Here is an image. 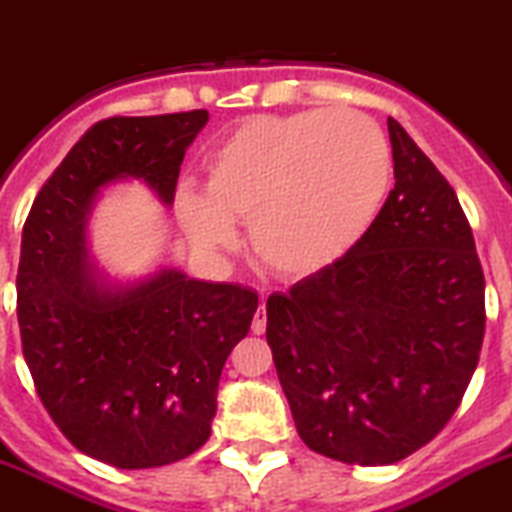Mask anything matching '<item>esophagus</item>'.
Here are the masks:
<instances>
[{
	"instance_id": "esophagus-1",
	"label": "esophagus",
	"mask_w": 512,
	"mask_h": 512,
	"mask_svg": "<svg viewBox=\"0 0 512 512\" xmlns=\"http://www.w3.org/2000/svg\"><path fill=\"white\" fill-rule=\"evenodd\" d=\"M265 326H267V310L265 305H260V308L255 310V318H252V333H265Z\"/></svg>"
}]
</instances>
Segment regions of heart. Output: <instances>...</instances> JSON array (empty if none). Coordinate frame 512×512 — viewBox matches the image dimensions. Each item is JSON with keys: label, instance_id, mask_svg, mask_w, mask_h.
I'll list each match as a JSON object with an SVG mask.
<instances>
[{"label": "heart", "instance_id": "1", "mask_svg": "<svg viewBox=\"0 0 512 512\" xmlns=\"http://www.w3.org/2000/svg\"><path fill=\"white\" fill-rule=\"evenodd\" d=\"M384 133L361 113L305 111L234 128L209 151L204 189L181 191L176 214L207 252L250 242L265 267L305 280L341 262L381 214L391 186Z\"/></svg>", "mask_w": 512, "mask_h": 512}]
</instances>
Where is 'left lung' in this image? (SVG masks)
Masks as SVG:
<instances>
[{
  "instance_id": "8db88e82",
  "label": "left lung",
  "mask_w": 512,
  "mask_h": 512,
  "mask_svg": "<svg viewBox=\"0 0 512 512\" xmlns=\"http://www.w3.org/2000/svg\"><path fill=\"white\" fill-rule=\"evenodd\" d=\"M394 189L326 272L267 298V343L300 439L394 465L460 407L485 336V278L455 189L389 118Z\"/></svg>"
}]
</instances>
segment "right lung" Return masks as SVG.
Segmentation results:
<instances>
[{"label": "right lung", "instance_id": "1", "mask_svg": "<svg viewBox=\"0 0 512 512\" xmlns=\"http://www.w3.org/2000/svg\"><path fill=\"white\" fill-rule=\"evenodd\" d=\"M207 111L108 118L70 148L22 229L17 321L35 389L88 457L143 470L194 455L217 414L224 361L247 336L257 293L174 265L111 275L90 255L103 191L141 181L174 204Z\"/></svg>", "mask_w": 512, "mask_h": 512}]
</instances>
